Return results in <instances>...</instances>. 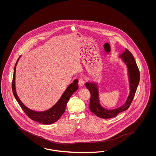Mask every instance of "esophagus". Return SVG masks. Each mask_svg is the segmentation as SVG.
I'll return each mask as SVG.
<instances>
[{"label":"esophagus","mask_w":156,"mask_h":156,"mask_svg":"<svg viewBox=\"0 0 156 156\" xmlns=\"http://www.w3.org/2000/svg\"><path fill=\"white\" fill-rule=\"evenodd\" d=\"M78 84L80 86H83V85H85V80L83 77H80V78H79Z\"/></svg>","instance_id":"1"}]
</instances>
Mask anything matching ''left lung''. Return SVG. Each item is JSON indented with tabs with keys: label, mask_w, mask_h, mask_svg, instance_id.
Instances as JSON below:
<instances>
[{
	"label": "left lung",
	"mask_w": 156,
	"mask_h": 156,
	"mask_svg": "<svg viewBox=\"0 0 156 156\" xmlns=\"http://www.w3.org/2000/svg\"><path fill=\"white\" fill-rule=\"evenodd\" d=\"M121 57L128 67L130 89V94L126 102L123 105L117 109L113 110L105 109L99 104L98 92L96 85L90 82H87L85 84L87 89L90 91L91 94L89 105L90 110L91 112L99 118H112L117 116L118 114L123 111L126 110L130 107L136 94L140 78V73L136 62L132 54L126 48L125 49V52L122 54Z\"/></svg>",
	"instance_id": "1"
}]
</instances>
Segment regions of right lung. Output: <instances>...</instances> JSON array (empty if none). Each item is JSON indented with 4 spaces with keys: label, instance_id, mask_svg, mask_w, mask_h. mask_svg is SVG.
I'll return each mask as SVG.
<instances>
[{
    "label": "right lung",
    "instance_id": "add662e5",
    "mask_svg": "<svg viewBox=\"0 0 156 156\" xmlns=\"http://www.w3.org/2000/svg\"><path fill=\"white\" fill-rule=\"evenodd\" d=\"M19 58L17 60L16 64L15 65L14 75H13V78H12V92L15 99L18 102L22 109L23 110L24 112L29 118L31 119L32 120L35 121L37 122L45 124V125H49L56 122L61 117L62 115L65 113L66 105L70 98L71 97V95L73 94V93L76 91L79 88L78 85V80L76 79L74 80L73 83H72L68 86L66 91L62 95L61 98L57 102V104H55L51 109L42 112H38L30 110L27 108L21 102L18 96L17 95V94L16 93V90H15V70H16V66L18 62L19 61Z\"/></svg>",
    "mask_w": 156,
    "mask_h": 156
}]
</instances>
